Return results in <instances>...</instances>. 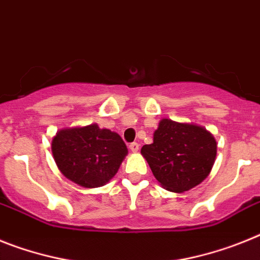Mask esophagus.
<instances>
[{"label": "esophagus", "mask_w": 260, "mask_h": 260, "mask_svg": "<svg viewBox=\"0 0 260 260\" xmlns=\"http://www.w3.org/2000/svg\"><path fill=\"white\" fill-rule=\"evenodd\" d=\"M139 148H140V146H139V144H137V143H132V144H131V145H129L131 152H133V153H137V152H139Z\"/></svg>", "instance_id": "esophagus-1"}]
</instances>
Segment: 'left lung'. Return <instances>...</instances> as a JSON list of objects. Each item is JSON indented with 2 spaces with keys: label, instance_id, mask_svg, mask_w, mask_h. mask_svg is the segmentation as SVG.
<instances>
[{
  "label": "left lung",
  "instance_id": "obj_1",
  "mask_svg": "<svg viewBox=\"0 0 260 260\" xmlns=\"http://www.w3.org/2000/svg\"><path fill=\"white\" fill-rule=\"evenodd\" d=\"M141 154L164 188L182 193L208 177L217 143L202 125L162 119L153 133V143L144 145Z\"/></svg>",
  "mask_w": 260,
  "mask_h": 260
}]
</instances>
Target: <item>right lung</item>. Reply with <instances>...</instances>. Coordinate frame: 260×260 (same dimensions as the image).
Instances as JSON below:
<instances>
[{"label":"right lung","instance_id":"1","mask_svg":"<svg viewBox=\"0 0 260 260\" xmlns=\"http://www.w3.org/2000/svg\"><path fill=\"white\" fill-rule=\"evenodd\" d=\"M51 148L62 175L85 188L108 183L128 154L116 132L102 129L95 123L58 129Z\"/></svg>","mask_w":260,"mask_h":260}]
</instances>
